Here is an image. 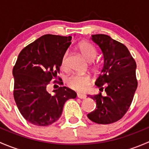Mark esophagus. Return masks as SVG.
Segmentation results:
<instances>
[{
  "label": "esophagus",
  "instance_id": "obj_1",
  "mask_svg": "<svg viewBox=\"0 0 149 149\" xmlns=\"http://www.w3.org/2000/svg\"><path fill=\"white\" fill-rule=\"evenodd\" d=\"M77 97L80 99H86V95L84 94H81V93H78Z\"/></svg>",
  "mask_w": 149,
  "mask_h": 149
}]
</instances>
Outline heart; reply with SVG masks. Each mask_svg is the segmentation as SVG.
<instances>
[{
    "instance_id": "obj_1",
    "label": "heart",
    "mask_w": 149,
    "mask_h": 149,
    "mask_svg": "<svg viewBox=\"0 0 149 149\" xmlns=\"http://www.w3.org/2000/svg\"><path fill=\"white\" fill-rule=\"evenodd\" d=\"M79 49L84 58L88 62H91L95 59L97 55V50L95 47L86 41L81 42L79 45ZM68 52H66L63 55L61 59V68L65 70L67 69V60H68ZM94 67H97L95 65ZM91 79L88 75L81 74H73L69 76L66 80V83L70 88L76 90V91H86L91 85Z\"/></svg>"
}]
</instances>
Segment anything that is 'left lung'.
Masks as SVG:
<instances>
[{
	"label": "left lung",
	"mask_w": 149,
	"mask_h": 149,
	"mask_svg": "<svg viewBox=\"0 0 149 149\" xmlns=\"http://www.w3.org/2000/svg\"><path fill=\"white\" fill-rule=\"evenodd\" d=\"M92 40L101 48L104 64L95 85L102 93L90 96L95 100V110L87 115L98 124H109L120 120L130 108L138 86L136 63L127 47L106 34H94Z\"/></svg>",
	"instance_id": "obj_1"
}]
</instances>
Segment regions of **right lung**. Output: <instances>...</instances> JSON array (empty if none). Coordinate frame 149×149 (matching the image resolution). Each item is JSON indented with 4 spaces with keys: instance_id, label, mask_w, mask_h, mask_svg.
Wrapping results in <instances>:
<instances>
[{
    "instance_id": "right-lung-1",
    "label": "right lung",
    "mask_w": 149,
    "mask_h": 149,
    "mask_svg": "<svg viewBox=\"0 0 149 149\" xmlns=\"http://www.w3.org/2000/svg\"><path fill=\"white\" fill-rule=\"evenodd\" d=\"M72 37L45 34L25 47L13 66V97L19 112L26 121L37 126H47L61 116L64 104L75 99L76 93L65 86H56L55 95L47 86H62L58 76L61 59L71 44Z\"/></svg>"
}]
</instances>
